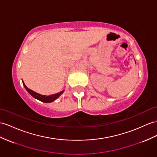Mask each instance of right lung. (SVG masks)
Masks as SVG:
<instances>
[{"label": "right lung", "instance_id": "obj_1", "mask_svg": "<svg viewBox=\"0 0 157 157\" xmlns=\"http://www.w3.org/2000/svg\"><path fill=\"white\" fill-rule=\"evenodd\" d=\"M23 83V85L24 86H25V87L26 88V90H27V91L29 92V93L33 96V98L37 99L38 100H40V101H41L42 102H45V103H50L52 101H54V100H56L57 98H58L59 97V95H61L62 94H63V91L59 92V93H58V94H54V95H49V96H46V95H40L39 94H37L36 93V92H34V91L31 90L30 89H29V88H28L26 85L25 84V83Z\"/></svg>", "mask_w": 157, "mask_h": 157}]
</instances>
